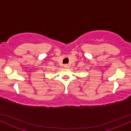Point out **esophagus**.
Masks as SVG:
<instances>
[{
	"mask_svg": "<svg viewBox=\"0 0 131 131\" xmlns=\"http://www.w3.org/2000/svg\"><path fill=\"white\" fill-rule=\"evenodd\" d=\"M69 67H70V66L68 65V64H64V68H69Z\"/></svg>",
	"mask_w": 131,
	"mask_h": 131,
	"instance_id": "esophagus-1",
	"label": "esophagus"
}]
</instances>
